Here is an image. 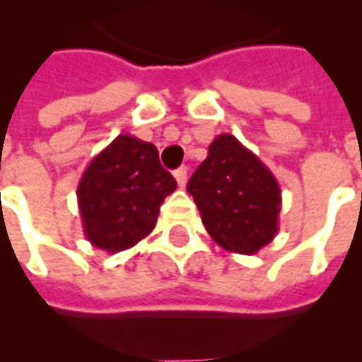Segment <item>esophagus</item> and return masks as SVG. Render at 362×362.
Masks as SVG:
<instances>
[{
	"label": "esophagus",
	"instance_id": "34e87169",
	"mask_svg": "<svg viewBox=\"0 0 362 362\" xmlns=\"http://www.w3.org/2000/svg\"><path fill=\"white\" fill-rule=\"evenodd\" d=\"M175 178L178 182V186L184 187L186 186V180H187V169L186 167H180V169L175 170Z\"/></svg>",
	"mask_w": 362,
	"mask_h": 362
}]
</instances>
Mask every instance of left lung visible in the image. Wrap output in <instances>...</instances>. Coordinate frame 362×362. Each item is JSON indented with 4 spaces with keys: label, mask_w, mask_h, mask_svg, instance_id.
Here are the masks:
<instances>
[{
    "label": "left lung",
    "mask_w": 362,
    "mask_h": 362,
    "mask_svg": "<svg viewBox=\"0 0 362 362\" xmlns=\"http://www.w3.org/2000/svg\"><path fill=\"white\" fill-rule=\"evenodd\" d=\"M212 240L227 252L252 255L278 233L281 189L276 176L237 136L223 133L187 182Z\"/></svg>",
    "instance_id": "1"
}]
</instances>
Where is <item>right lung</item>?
<instances>
[{
  "mask_svg": "<svg viewBox=\"0 0 362 362\" xmlns=\"http://www.w3.org/2000/svg\"><path fill=\"white\" fill-rule=\"evenodd\" d=\"M175 189L152 142L118 135L90 161L76 187L84 237L109 253L135 246L152 233L159 206Z\"/></svg>",
  "mask_w": 362,
  "mask_h": 362,
  "instance_id": "add662e5",
  "label": "right lung"
}]
</instances>
